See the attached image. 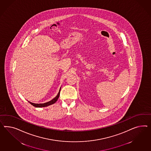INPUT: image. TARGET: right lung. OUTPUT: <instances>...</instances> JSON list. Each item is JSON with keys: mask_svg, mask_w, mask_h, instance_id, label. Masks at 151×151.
Wrapping results in <instances>:
<instances>
[{"mask_svg": "<svg viewBox=\"0 0 151 151\" xmlns=\"http://www.w3.org/2000/svg\"><path fill=\"white\" fill-rule=\"evenodd\" d=\"M60 90H61V87L59 90V91L58 92L57 96L55 97V98H53V99H52L51 101H50L49 102H46L45 103H40V104H38V103H33L32 102H29V103L32 104L33 106H35V107H37V108H41V107H45V106H50L52 104H53L54 103H55V102H57V101L58 100V99L59 98V96H60Z\"/></svg>", "mask_w": 151, "mask_h": 151, "instance_id": "1", "label": "right lung"}]
</instances>
